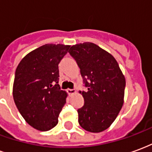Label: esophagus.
<instances>
[{"mask_svg":"<svg viewBox=\"0 0 152 152\" xmlns=\"http://www.w3.org/2000/svg\"><path fill=\"white\" fill-rule=\"evenodd\" d=\"M66 92L68 93V94L72 95V94H76V90L75 89H68L67 90H66Z\"/></svg>","mask_w":152,"mask_h":152,"instance_id":"34e87169","label":"esophagus"}]
</instances>
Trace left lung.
<instances>
[{
  "label": "left lung",
  "mask_w": 152,
  "mask_h": 152,
  "mask_svg": "<svg viewBox=\"0 0 152 152\" xmlns=\"http://www.w3.org/2000/svg\"><path fill=\"white\" fill-rule=\"evenodd\" d=\"M69 53L76 60L87 91H80L85 104L77 110L80 125L91 133L111 126L124 103L125 78L111 53L91 42L76 44Z\"/></svg>",
  "instance_id": "left-lung-1"
}]
</instances>
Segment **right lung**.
<instances>
[{"instance_id":"right-lung-1","label":"right lung","mask_w":152,"mask_h":152,"mask_svg":"<svg viewBox=\"0 0 152 152\" xmlns=\"http://www.w3.org/2000/svg\"><path fill=\"white\" fill-rule=\"evenodd\" d=\"M70 45L46 44L28 53L16 68L13 86L15 105L36 129L56 126L67 94L60 89L58 63Z\"/></svg>"}]
</instances>
